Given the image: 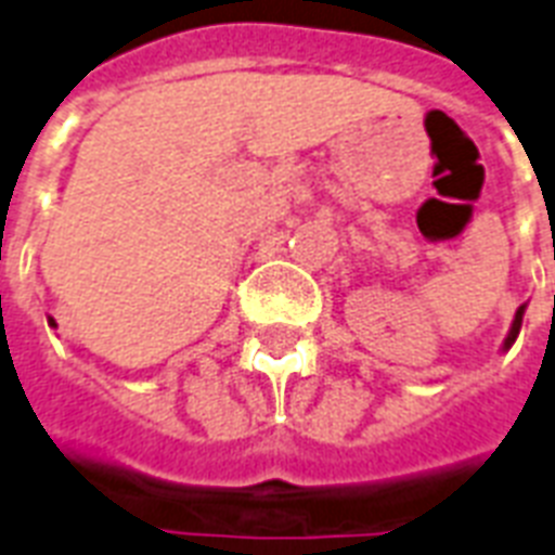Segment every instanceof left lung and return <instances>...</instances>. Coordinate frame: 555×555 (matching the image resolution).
<instances>
[{
  "instance_id": "obj_1",
  "label": "left lung",
  "mask_w": 555,
  "mask_h": 555,
  "mask_svg": "<svg viewBox=\"0 0 555 555\" xmlns=\"http://www.w3.org/2000/svg\"><path fill=\"white\" fill-rule=\"evenodd\" d=\"M524 309H527V304H521V307H518V312H515V318H513V326H509V333H506V338H504V350H509V347L515 345V338H518V333H521Z\"/></svg>"
}]
</instances>
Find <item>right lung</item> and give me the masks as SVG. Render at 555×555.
Wrapping results in <instances>:
<instances>
[{
    "mask_svg": "<svg viewBox=\"0 0 555 555\" xmlns=\"http://www.w3.org/2000/svg\"><path fill=\"white\" fill-rule=\"evenodd\" d=\"M49 326H57V324H54V318H49Z\"/></svg>",
    "mask_w": 555,
    "mask_h": 555,
    "instance_id": "1",
    "label": "right lung"
}]
</instances>
